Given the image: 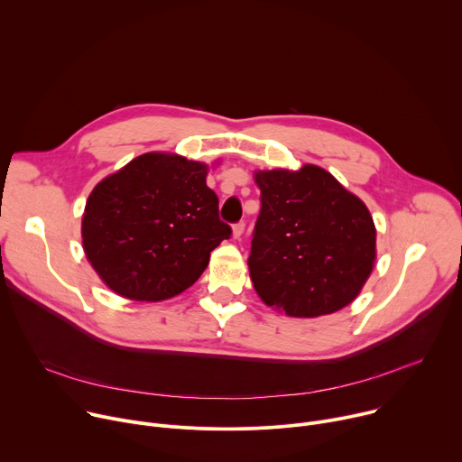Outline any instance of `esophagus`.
Returning a JSON list of instances; mask_svg holds the SVG:
<instances>
[{"mask_svg":"<svg viewBox=\"0 0 462 462\" xmlns=\"http://www.w3.org/2000/svg\"><path fill=\"white\" fill-rule=\"evenodd\" d=\"M243 232H245V223H236V225L232 226V236H234V239H239V237L243 236Z\"/></svg>","mask_w":462,"mask_h":462,"instance_id":"obj_1","label":"esophagus"}]
</instances>
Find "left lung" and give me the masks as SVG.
<instances>
[{"instance_id":"obj_1","label":"left lung","mask_w":462,"mask_h":462,"mask_svg":"<svg viewBox=\"0 0 462 462\" xmlns=\"http://www.w3.org/2000/svg\"><path fill=\"white\" fill-rule=\"evenodd\" d=\"M261 212L250 280L269 307L292 318L333 314L360 294L376 259V228L362 199L327 170H257Z\"/></svg>"}]
</instances>
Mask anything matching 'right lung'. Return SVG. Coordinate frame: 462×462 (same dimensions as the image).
Masks as SVG:
<instances>
[{
  "label": "right lung",
  "mask_w": 462,
  "mask_h": 462,
  "mask_svg": "<svg viewBox=\"0 0 462 462\" xmlns=\"http://www.w3.org/2000/svg\"><path fill=\"white\" fill-rule=\"evenodd\" d=\"M208 166L144 153L102 179L88 197L82 246L100 280L134 301H162L191 287L232 230L207 186Z\"/></svg>",
  "instance_id": "1"
}]
</instances>
